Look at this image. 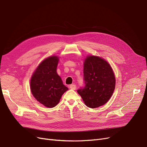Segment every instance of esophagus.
Returning a JSON list of instances; mask_svg holds the SVG:
<instances>
[{
	"label": "esophagus",
	"mask_w": 147,
	"mask_h": 147,
	"mask_svg": "<svg viewBox=\"0 0 147 147\" xmlns=\"http://www.w3.org/2000/svg\"><path fill=\"white\" fill-rule=\"evenodd\" d=\"M69 88L70 89H73V90H75L76 89V85H74V84H72V85H70L69 86Z\"/></svg>",
	"instance_id": "esophagus-1"
}]
</instances>
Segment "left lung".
Listing matches in <instances>:
<instances>
[{"instance_id": "left-lung-1", "label": "left lung", "mask_w": 147, "mask_h": 147, "mask_svg": "<svg viewBox=\"0 0 147 147\" xmlns=\"http://www.w3.org/2000/svg\"><path fill=\"white\" fill-rule=\"evenodd\" d=\"M85 86L78 90L88 107L96 108L109 100L115 88V77L111 65L100 56H88L84 62Z\"/></svg>"}]
</instances>
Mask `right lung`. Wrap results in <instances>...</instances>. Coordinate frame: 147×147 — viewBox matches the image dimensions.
Listing matches in <instances>:
<instances>
[{
  "label": "right lung",
  "mask_w": 147,
  "mask_h": 147,
  "mask_svg": "<svg viewBox=\"0 0 147 147\" xmlns=\"http://www.w3.org/2000/svg\"><path fill=\"white\" fill-rule=\"evenodd\" d=\"M58 62L59 58L54 55L44 59L30 79V88L33 96L49 108L58 105L63 94L68 89L56 72Z\"/></svg>",
  "instance_id": "right-lung-1"
}]
</instances>
